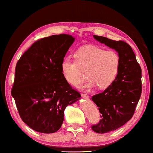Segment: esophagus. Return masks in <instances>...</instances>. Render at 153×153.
Segmentation results:
<instances>
[{"mask_svg": "<svg viewBox=\"0 0 153 153\" xmlns=\"http://www.w3.org/2000/svg\"><path fill=\"white\" fill-rule=\"evenodd\" d=\"M81 97L83 98H85V99H88V98L89 97V96L87 95V94H85V93H82L81 94Z\"/></svg>", "mask_w": 153, "mask_h": 153, "instance_id": "1", "label": "esophagus"}]
</instances>
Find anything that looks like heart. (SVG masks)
I'll return each mask as SVG.
<instances>
[{
	"instance_id": "heart-1",
	"label": "heart",
	"mask_w": 153,
	"mask_h": 153,
	"mask_svg": "<svg viewBox=\"0 0 153 153\" xmlns=\"http://www.w3.org/2000/svg\"><path fill=\"white\" fill-rule=\"evenodd\" d=\"M75 57L76 60L65 58L60 70L65 80L73 86L80 83L83 72H87L88 80L79 85L80 89L91 90L96 85L100 89H105L114 83L120 70V56L114 51L86 46L79 49Z\"/></svg>"
}]
</instances>
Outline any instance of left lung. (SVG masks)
I'll use <instances>...</instances> for the list:
<instances>
[{
  "label": "left lung",
  "instance_id": "obj_1",
  "mask_svg": "<svg viewBox=\"0 0 153 153\" xmlns=\"http://www.w3.org/2000/svg\"><path fill=\"white\" fill-rule=\"evenodd\" d=\"M93 37L116 50L120 58V70L116 80L102 93L92 97L101 114V120L92 129L95 132L104 134L122 127L133 116L141 95V69L127 43L97 35Z\"/></svg>",
  "mask_w": 153,
  "mask_h": 153
}]
</instances>
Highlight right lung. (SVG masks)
<instances>
[{
  "label": "right lung",
  "instance_id": "obj_1",
  "mask_svg": "<svg viewBox=\"0 0 153 153\" xmlns=\"http://www.w3.org/2000/svg\"><path fill=\"white\" fill-rule=\"evenodd\" d=\"M75 38L60 34L35 42L23 54L15 68L12 96L22 120L38 132L57 131L64 111L80 99L62 76L60 65Z\"/></svg>",
  "mask_w": 153,
  "mask_h": 153
}]
</instances>
